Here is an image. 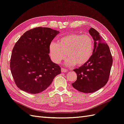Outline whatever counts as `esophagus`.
<instances>
[{"label":"esophagus","instance_id":"34e87169","mask_svg":"<svg viewBox=\"0 0 124 124\" xmlns=\"http://www.w3.org/2000/svg\"><path fill=\"white\" fill-rule=\"evenodd\" d=\"M61 71L62 72H67L68 71V70L67 69H65V68H62L61 69Z\"/></svg>","mask_w":124,"mask_h":124}]
</instances>
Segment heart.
I'll use <instances>...</instances> for the list:
<instances>
[{"instance_id": "1", "label": "heart", "mask_w": 124, "mask_h": 124, "mask_svg": "<svg viewBox=\"0 0 124 124\" xmlns=\"http://www.w3.org/2000/svg\"><path fill=\"white\" fill-rule=\"evenodd\" d=\"M93 50L94 40L88 33L66 35L60 39L58 43L52 42L49 46V54L53 62L59 63L67 54L69 58L66 63L69 66L84 65L91 58Z\"/></svg>"}]
</instances>
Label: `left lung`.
<instances>
[{
    "label": "left lung",
    "instance_id": "1",
    "mask_svg": "<svg viewBox=\"0 0 124 124\" xmlns=\"http://www.w3.org/2000/svg\"><path fill=\"white\" fill-rule=\"evenodd\" d=\"M94 40V50L89 61L73 70L77 75L72 83L78 91L86 93L98 91L104 86L109 79L113 58L109 46L99 33L92 28L89 30Z\"/></svg>",
    "mask_w": 124,
    "mask_h": 124
}]
</instances>
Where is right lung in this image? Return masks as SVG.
Instances as JSON below:
<instances>
[{"mask_svg": "<svg viewBox=\"0 0 124 124\" xmlns=\"http://www.w3.org/2000/svg\"><path fill=\"white\" fill-rule=\"evenodd\" d=\"M59 31L38 27L23 34L16 42L10 59V70L18 88L31 94L44 91L61 73L60 66L49 55V46Z\"/></svg>", "mask_w": 124, "mask_h": 124, "instance_id": "add662e5", "label": "right lung"}]
</instances>
